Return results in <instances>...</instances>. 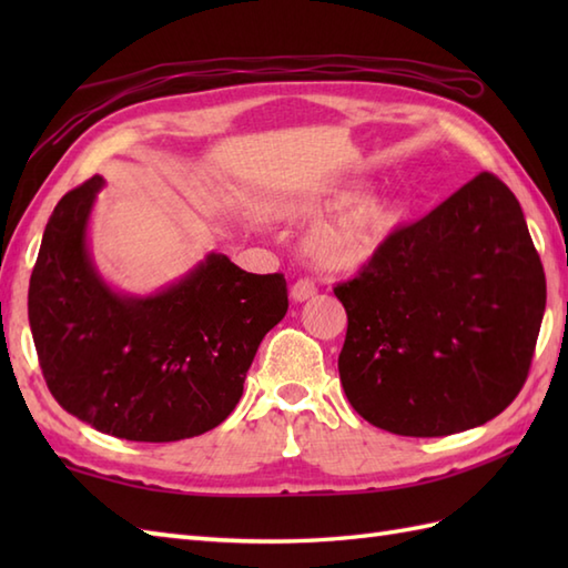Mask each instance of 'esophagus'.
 I'll return each mask as SVG.
<instances>
[{"mask_svg":"<svg viewBox=\"0 0 568 568\" xmlns=\"http://www.w3.org/2000/svg\"><path fill=\"white\" fill-rule=\"evenodd\" d=\"M315 295H317V285L312 283L310 277H300V281H295L293 287H291L293 303H305V300L315 297Z\"/></svg>","mask_w":568,"mask_h":568,"instance_id":"esophagus-1","label":"esophagus"}]
</instances>
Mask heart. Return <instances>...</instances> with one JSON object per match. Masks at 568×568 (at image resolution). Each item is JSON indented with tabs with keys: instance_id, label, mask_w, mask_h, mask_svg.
Segmentation results:
<instances>
[{
	"instance_id": "heart-1",
	"label": "heart",
	"mask_w": 568,
	"mask_h": 568,
	"mask_svg": "<svg viewBox=\"0 0 568 568\" xmlns=\"http://www.w3.org/2000/svg\"><path fill=\"white\" fill-rule=\"evenodd\" d=\"M334 212L310 229L305 253L310 261L327 271H354L368 263L388 244L403 220V204L390 192H368L358 197L356 183H342L315 195L297 200L291 212L295 216H317Z\"/></svg>"
}]
</instances>
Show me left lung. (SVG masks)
I'll list each match as a JSON object with an SVG mask.
<instances>
[{"mask_svg": "<svg viewBox=\"0 0 568 568\" xmlns=\"http://www.w3.org/2000/svg\"><path fill=\"white\" fill-rule=\"evenodd\" d=\"M334 295L348 317L339 378L352 407L400 437H446L523 390L547 281L520 202L478 173L395 229Z\"/></svg>", "mask_w": 568, "mask_h": 568, "instance_id": "8db88e82", "label": "left lung"}]
</instances>
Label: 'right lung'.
Here are the masks:
<instances>
[{
  "label": "right lung",
  "mask_w": 568,
  "mask_h": 568,
  "mask_svg": "<svg viewBox=\"0 0 568 568\" xmlns=\"http://www.w3.org/2000/svg\"><path fill=\"white\" fill-rule=\"evenodd\" d=\"M102 183L94 175L55 204L31 273L29 324L45 385L112 437H197L236 407L258 344L287 312L285 277L210 253L161 293H114L88 248Z\"/></svg>",
  "instance_id": "right-lung-1"
}]
</instances>
